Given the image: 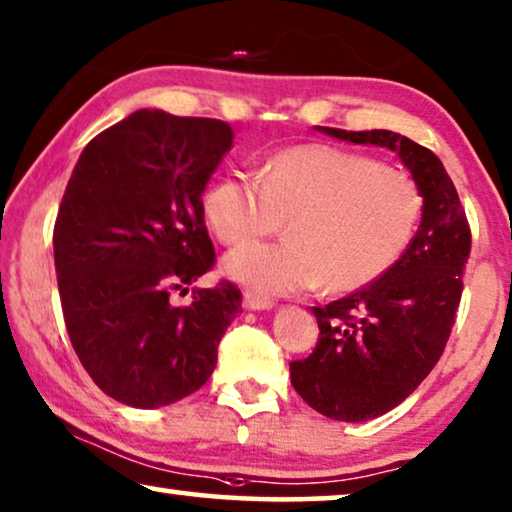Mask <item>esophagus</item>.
<instances>
[{"label": "esophagus", "mask_w": 512, "mask_h": 512, "mask_svg": "<svg viewBox=\"0 0 512 512\" xmlns=\"http://www.w3.org/2000/svg\"><path fill=\"white\" fill-rule=\"evenodd\" d=\"M242 307L249 309V311H265V309H272L274 302L268 300V298H263V295H256V293H251V291H244V295H242Z\"/></svg>", "instance_id": "obj_1"}]
</instances>
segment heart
Listing matches in <instances>:
<instances>
[{"mask_svg": "<svg viewBox=\"0 0 512 512\" xmlns=\"http://www.w3.org/2000/svg\"><path fill=\"white\" fill-rule=\"evenodd\" d=\"M207 224L228 247L276 232L289 242L235 251L224 270L263 295L323 288L348 293L383 277L409 247L422 214L416 182L365 154L295 145L265 164L261 180L231 173L203 198Z\"/></svg>", "mask_w": 512, "mask_h": 512, "instance_id": "obj_1", "label": "heart"}]
</instances>
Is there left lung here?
Masks as SVG:
<instances>
[{"mask_svg":"<svg viewBox=\"0 0 512 512\" xmlns=\"http://www.w3.org/2000/svg\"><path fill=\"white\" fill-rule=\"evenodd\" d=\"M325 136L395 152L422 196L418 233L372 284L314 307L318 342L291 362V383L325 418L365 422L402 404L439 362L455 325L471 231L446 168L402 133L316 127Z\"/></svg>","mask_w":512,"mask_h":512,"instance_id":"obj_1","label":"left lung"}]
</instances>
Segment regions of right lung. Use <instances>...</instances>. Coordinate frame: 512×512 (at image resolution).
I'll return each instance as SVG.
<instances>
[{
	"label": "right lung",
	"instance_id": "obj_1",
	"mask_svg": "<svg viewBox=\"0 0 512 512\" xmlns=\"http://www.w3.org/2000/svg\"><path fill=\"white\" fill-rule=\"evenodd\" d=\"M231 145V124L143 108L92 138L66 184L53 235L66 330L92 381L133 409L201 388L242 311L231 281L168 300L214 265L203 191Z\"/></svg>",
	"mask_w": 512,
	"mask_h": 512
}]
</instances>
